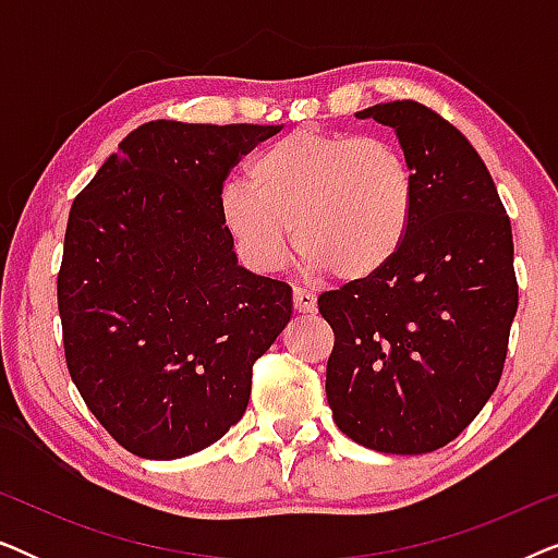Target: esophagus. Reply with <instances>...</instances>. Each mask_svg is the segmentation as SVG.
<instances>
[{
  "mask_svg": "<svg viewBox=\"0 0 558 558\" xmlns=\"http://www.w3.org/2000/svg\"><path fill=\"white\" fill-rule=\"evenodd\" d=\"M294 310L296 312H315L317 310L315 294L307 292V289H302V287H294Z\"/></svg>",
  "mask_w": 558,
  "mask_h": 558,
  "instance_id": "esophagus-1",
  "label": "esophagus"
}]
</instances>
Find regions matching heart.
I'll return each instance as SVG.
<instances>
[{"label":"heart","instance_id":"1","mask_svg":"<svg viewBox=\"0 0 558 558\" xmlns=\"http://www.w3.org/2000/svg\"><path fill=\"white\" fill-rule=\"evenodd\" d=\"M416 205L409 159L380 136L296 129L248 167V187L228 182L220 226L258 271H277L294 246L340 281L376 277L399 256Z\"/></svg>","mask_w":558,"mask_h":558}]
</instances>
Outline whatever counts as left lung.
<instances>
[{"label": "left lung", "mask_w": 558, "mask_h": 558, "mask_svg": "<svg viewBox=\"0 0 558 558\" xmlns=\"http://www.w3.org/2000/svg\"><path fill=\"white\" fill-rule=\"evenodd\" d=\"M357 117L399 136L416 205L384 271L319 294L335 332L327 403L357 445L424 454L460 437L498 388L518 310L513 233L485 162L445 117L409 98Z\"/></svg>", "instance_id": "8db88e82"}]
</instances>
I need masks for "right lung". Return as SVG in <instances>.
Returning <instances> with one entry per match:
<instances>
[{"instance_id": "add662e5", "label": "right lung", "mask_w": 558, "mask_h": 558, "mask_svg": "<svg viewBox=\"0 0 558 558\" xmlns=\"http://www.w3.org/2000/svg\"><path fill=\"white\" fill-rule=\"evenodd\" d=\"M281 126L149 121L75 195L58 271L65 365L106 432L178 460L243 416L292 289L239 266L220 226L228 172Z\"/></svg>"}]
</instances>
